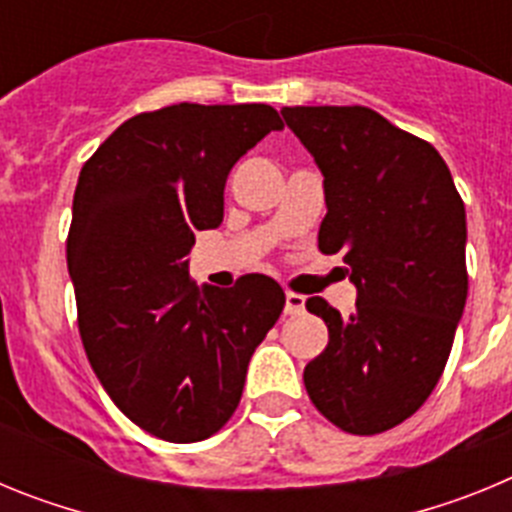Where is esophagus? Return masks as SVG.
Instances as JSON below:
<instances>
[{
  "label": "esophagus",
  "instance_id": "34e87169",
  "mask_svg": "<svg viewBox=\"0 0 512 512\" xmlns=\"http://www.w3.org/2000/svg\"><path fill=\"white\" fill-rule=\"evenodd\" d=\"M305 312V297L297 295V292H287L284 297V315H300Z\"/></svg>",
  "mask_w": 512,
  "mask_h": 512
}]
</instances>
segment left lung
<instances>
[{
  "label": "left lung",
  "mask_w": 512,
  "mask_h": 512,
  "mask_svg": "<svg viewBox=\"0 0 512 512\" xmlns=\"http://www.w3.org/2000/svg\"><path fill=\"white\" fill-rule=\"evenodd\" d=\"M323 171V253L343 251L356 312L305 302L328 346L305 366L312 405L341 431H390L428 400L467 302V212L428 140L369 107H284Z\"/></svg>",
  "instance_id": "8db88e82"
}]
</instances>
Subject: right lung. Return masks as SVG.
<instances>
[{
    "label": "right lung",
    "instance_id": "right-lung-1",
    "mask_svg": "<svg viewBox=\"0 0 512 512\" xmlns=\"http://www.w3.org/2000/svg\"><path fill=\"white\" fill-rule=\"evenodd\" d=\"M282 128L269 104H171L122 122L81 166L66 241L79 336L104 392L151 436L220 431L282 315L274 279L200 289L187 271L194 230L223 223L235 161Z\"/></svg>",
    "mask_w": 512,
    "mask_h": 512
}]
</instances>
